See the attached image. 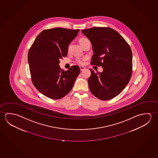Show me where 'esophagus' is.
Wrapping results in <instances>:
<instances>
[{"mask_svg":"<svg viewBox=\"0 0 158 158\" xmlns=\"http://www.w3.org/2000/svg\"><path fill=\"white\" fill-rule=\"evenodd\" d=\"M80 69L81 71H83V70H85V69L86 68L85 67H83V66H80Z\"/></svg>","mask_w":158,"mask_h":158,"instance_id":"esophagus-1","label":"esophagus"}]
</instances>
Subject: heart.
<instances>
[{
  "instance_id": "heart-1",
  "label": "heart",
  "mask_w": 158,
  "mask_h": 158,
  "mask_svg": "<svg viewBox=\"0 0 158 158\" xmlns=\"http://www.w3.org/2000/svg\"><path fill=\"white\" fill-rule=\"evenodd\" d=\"M87 40H88V39H85V38H81V39H80V40H79V43L81 44L82 42L85 41ZM85 60L86 58H83V59H81V60H78V63L79 64H84V63H85Z\"/></svg>"
}]
</instances>
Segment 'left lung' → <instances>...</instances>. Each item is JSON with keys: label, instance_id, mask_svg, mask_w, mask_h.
Instances as JSON below:
<instances>
[{"label": "left lung", "instance_id": "obj_1", "mask_svg": "<svg viewBox=\"0 0 158 158\" xmlns=\"http://www.w3.org/2000/svg\"><path fill=\"white\" fill-rule=\"evenodd\" d=\"M92 44L91 64L101 65L102 72L91 71L88 84L91 93L102 100L113 98L126 87L131 77L132 53L127 42L114 29L93 27L81 30Z\"/></svg>", "mask_w": 158, "mask_h": 158}]
</instances>
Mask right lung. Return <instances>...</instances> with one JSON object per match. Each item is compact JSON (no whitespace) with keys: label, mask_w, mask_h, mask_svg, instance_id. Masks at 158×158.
<instances>
[{"label":"right lung","mask_w":158,"mask_h":158,"mask_svg":"<svg viewBox=\"0 0 158 158\" xmlns=\"http://www.w3.org/2000/svg\"><path fill=\"white\" fill-rule=\"evenodd\" d=\"M79 29L56 27L42 31L28 53V63L32 83L43 95L60 99L70 92L80 73L78 65L64 71L60 60L67 56L69 45Z\"/></svg>","instance_id":"1"}]
</instances>
